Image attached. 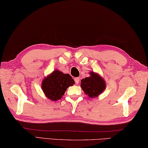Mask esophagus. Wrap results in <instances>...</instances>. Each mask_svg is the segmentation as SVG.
Listing matches in <instances>:
<instances>
[{
	"mask_svg": "<svg viewBox=\"0 0 148 148\" xmlns=\"http://www.w3.org/2000/svg\"><path fill=\"white\" fill-rule=\"evenodd\" d=\"M75 83L76 84H78L79 83V82H80V78H78V77H77V78H75Z\"/></svg>",
	"mask_w": 148,
	"mask_h": 148,
	"instance_id": "34e87169",
	"label": "esophagus"
}]
</instances>
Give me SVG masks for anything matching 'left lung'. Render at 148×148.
Instances as JSON below:
<instances>
[{
    "label": "left lung",
    "mask_w": 148,
    "mask_h": 148,
    "mask_svg": "<svg viewBox=\"0 0 148 148\" xmlns=\"http://www.w3.org/2000/svg\"><path fill=\"white\" fill-rule=\"evenodd\" d=\"M90 76L81 80L80 87L84 93L89 98H96L106 89V82L99 74L89 72Z\"/></svg>",
    "instance_id": "8db88e82"
}]
</instances>
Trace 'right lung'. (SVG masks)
<instances>
[{
	"instance_id": "right-lung-1",
	"label": "right lung",
	"mask_w": 148,
	"mask_h": 148,
	"mask_svg": "<svg viewBox=\"0 0 148 148\" xmlns=\"http://www.w3.org/2000/svg\"><path fill=\"white\" fill-rule=\"evenodd\" d=\"M74 84L75 81L70 75L56 70L43 78L41 89L47 98L56 101L61 99L66 89Z\"/></svg>"
}]
</instances>
